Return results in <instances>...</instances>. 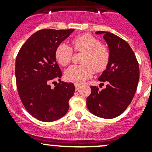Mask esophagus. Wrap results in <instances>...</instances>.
I'll return each mask as SVG.
<instances>
[{
  "instance_id": "34e87169",
  "label": "esophagus",
  "mask_w": 152,
  "mask_h": 152,
  "mask_svg": "<svg viewBox=\"0 0 152 152\" xmlns=\"http://www.w3.org/2000/svg\"><path fill=\"white\" fill-rule=\"evenodd\" d=\"M80 87H81V85H79V84H75V88H76V90H79V89L80 88Z\"/></svg>"
}]
</instances>
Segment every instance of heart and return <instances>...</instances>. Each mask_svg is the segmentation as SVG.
I'll return each instance as SVG.
<instances>
[{"instance_id":"b5f03b06","label":"heart","mask_w":152,"mask_h":152,"mask_svg":"<svg viewBox=\"0 0 152 152\" xmlns=\"http://www.w3.org/2000/svg\"><path fill=\"white\" fill-rule=\"evenodd\" d=\"M76 51L85 53L79 65H72L65 71V77L68 81L80 84L90 79L96 72H102L107 68L110 61V51L97 38L90 34H83L74 38L72 41ZM73 50L65 43H61L56 48L55 56L62 66L70 62Z\"/></svg>"}]
</instances>
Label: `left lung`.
Instances as JSON below:
<instances>
[{"label":"left lung","instance_id":"8db88e82","mask_svg":"<svg viewBox=\"0 0 152 152\" xmlns=\"http://www.w3.org/2000/svg\"><path fill=\"white\" fill-rule=\"evenodd\" d=\"M96 34H103L110 50L108 65L99 78L107 86L102 90L96 86H90L87 107L98 117L114 118L125 111L134 97L140 77L139 65L132 49L125 40L110 32Z\"/></svg>","mask_w":152,"mask_h":152}]
</instances>
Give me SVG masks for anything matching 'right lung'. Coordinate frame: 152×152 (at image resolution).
Segmentation results:
<instances>
[{
    "mask_svg": "<svg viewBox=\"0 0 152 152\" xmlns=\"http://www.w3.org/2000/svg\"><path fill=\"white\" fill-rule=\"evenodd\" d=\"M74 29H42L32 34L21 47L15 62L17 87L26 110L37 120L52 122L63 117L73 96V83L50 84L61 78L55 51Z\"/></svg>",
    "mask_w": 152,
    "mask_h": 152,
    "instance_id": "add662e5",
    "label": "right lung"
}]
</instances>
